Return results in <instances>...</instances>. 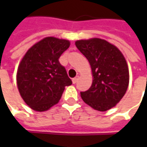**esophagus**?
<instances>
[{"label":"esophagus","instance_id":"1","mask_svg":"<svg viewBox=\"0 0 147 147\" xmlns=\"http://www.w3.org/2000/svg\"><path fill=\"white\" fill-rule=\"evenodd\" d=\"M78 76H76L75 78H74L73 79H72V82H73V83L74 84V83H76L77 81H78Z\"/></svg>","mask_w":147,"mask_h":147}]
</instances>
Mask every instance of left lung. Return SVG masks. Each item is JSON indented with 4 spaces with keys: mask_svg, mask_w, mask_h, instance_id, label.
<instances>
[{
    "mask_svg": "<svg viewBox=\"0 0 147 147\" xmlns=\"http://www.w3.org/2000/svg\"><path fill=\"white\" fill-rule=\"evenodd\" d=\"M75 45L88 59L93 76L91 88L80 92L82 99L95 110H110L119 102L128 86V68L123 54L100 38L77 41Z\"/></svg>",
    "mask_w": 147,
    "mask_h": 147,
    "instance_id": "obj_1",
    "label": "left lung"
}]
</instances>
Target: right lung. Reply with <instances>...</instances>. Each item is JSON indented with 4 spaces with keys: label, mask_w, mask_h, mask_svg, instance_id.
Here are the masks:
<instances>
[{
    "label": "right lung",
    "mask_w": 147,
    "mask_h": 147,
    "mask_svg": "<svg viewBox=\"0 0 147 147\" xmlns=\"http://www.w3.org/2000/svg\"><path fill=\"white\" fill-rule=\"evenodd\" d=\"M68 40L49 37L29 49L17 71V85L25 103L36 111H45L58 103L72 81L59 59L69 48Z\"/></svg>",
    "instance_id": "1"
}]
</instances>
